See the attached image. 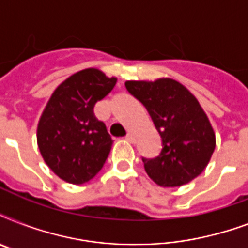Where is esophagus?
Masks as SVG:
<instances>
[{
  "instance_id": "obj_1",
  "label": "esophagus",
  "mask_w": 248,
  "mask_h": 248,
  "mask_svg": "<svg viewBox=\"0 0 248 248\" xmlns=\"http://www.w3.org/2000/svg\"><path fill=\"white\" fill-rule=\"evenodd\" d=\"M126 140L130 141V143H135L136 141V136L132 134V132H128L127 135H126Z\"/></svg>"
}]
</instances>
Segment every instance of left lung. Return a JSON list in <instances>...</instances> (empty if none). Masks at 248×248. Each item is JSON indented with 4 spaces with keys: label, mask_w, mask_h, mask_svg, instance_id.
<instances>
[{
    "label": "left lung",
    "mask_w": 248,
    "mask_h": 248,
    "mask_svg": "<svg viewBox=\"0 0 248 248\" xmlns=\"http://www.w3.org/2000/svg\"><path fill=\"white\" fill-rule=\"evenodd\" d=\"M126 89L147 108L162 138L157 158H143L148 176L161 186H180L203 172L216 138L197 97L172 78L126 81Z\"/></svg>",
    "instance_id": "8db88e82"
}]
</instances>
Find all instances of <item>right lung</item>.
<instances>
[{
  "mask_svg": "<svg viewBox=\"0 0 248 248\" xmlns=\"http://www.w3.org/2000/svg\"><path fill=\"white\" fill-rule=\"evenodd\" d=\"M96 68L77 72L48 99L37 126V144L52 172L71 184L91 180L104 166L113 140L93 107L116 86Z\"/></svg>",
  "mask_w": 248,
  "mask_h": 248,
  "instance_id": "obj_1",
  "label": "right lung"
}]
</instances>
